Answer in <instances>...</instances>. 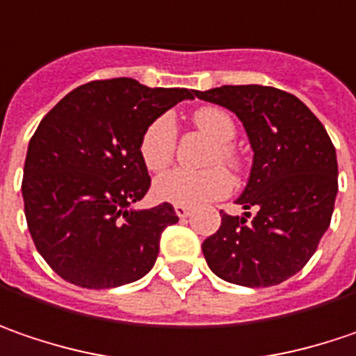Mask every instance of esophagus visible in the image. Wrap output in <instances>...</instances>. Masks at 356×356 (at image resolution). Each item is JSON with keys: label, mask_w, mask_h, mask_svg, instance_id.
<instances>
[{"label": "esophagus", "mask_w": 356, "mask_h": 356, "mask_svg": "<svg viewBox=\"0 0 356 356\" xmlns=\"http://www.w3.org/2000/svg\"><path fill=\"white\" fill-rule=\"evenodd\" d=\"M174 212L178 214V218H182V220H184V218H188V216L192 214V208L184 204H176L174 206Z\"/></svg>", "instance_id": "1"}]
</instances>
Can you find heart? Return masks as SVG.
Returning <instances> with one entry per match:
<instances>
[{
	"label": "heart",
	"instance_id": "obj_1",
	"mask_svg": "<svg viewBox=\"0 0 356 356\" xmlns=\"http://www.w3.org/2000/svg\"><path fill=\"white\" fill-rule=\"evenodd\" d=\"M194 126L216 140L208 162H224L230 168L238 170L242 158L236 146L230 142L236 136V124L232 116L216 106L198 108L192 114ZM176 152V124L168 114L156 118L140 138V158L150 172H162L168 168ZM232 190V178L222 166H210L206 170L176 168L162 174L154 182L156 198L172 204L196 206L210 200H218Z\"/></svg>",
	"mask_w": 356,
	"mask_h": 356
}]
</instances>
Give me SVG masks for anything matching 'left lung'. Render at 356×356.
I'll return each instance as SVG.
<instances>
[{
  "label": "left lung",
  "instance_id": "left-lung-1",
  "mask_svg": "<svg viewBox=\"0 0 356 356\" xmlns=\"http://www.w3.org/2000/svg\"><path fill=\"white\" fill-rule=\"evenodd\" d=\"M196 98L234 112L254 152L236 200L244 216L222 214L202 242L210 270L240 286H275L294 276L327 232L339 192L337 152L300 99L270 86H222Z\"/></svg>",
  "mask_w": 356,
  "mask_h": 356
}]
</instances>
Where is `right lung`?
<instances>
[{
    "instance_id": "obj_1",
    "label": "right lung",
    "mask_w": 356,
    "mask_h": 356,
    "mask_svg": "<svg viewBox=\"0 0 356 356\" xmlns=\"http://www.w3.org/2000/svg\"><path fill=\"white\" fill-rule=\"evenodd\" d=\"M196 90L148 88L132 78L83 83L60 99L29 140L24 206L33 244L63 280L114 289L148 275L168 202L134 210L150 188L140 138L156 118Z\"/></svg>"
}]
</instances>
